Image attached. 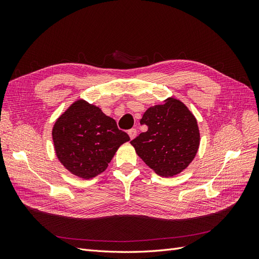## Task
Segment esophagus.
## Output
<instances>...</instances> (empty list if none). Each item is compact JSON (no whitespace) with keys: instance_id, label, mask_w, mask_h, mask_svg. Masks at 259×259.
<instances>
[{"instance_id":"1","label":"esophagus","mask_w":259,"mask_h":259,"mask_svg":"<svg viewBox=\"0 0 259 259\" xmlns=\"http://www.w3.org/2000/svg\"><path fill=\"white\" fill-rule=\"evenodd\" d=\"M128 135L131 137V139H134L137 136V130L136 128H132L128 131Z\"/></svg>"}]
</instances>
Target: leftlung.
<instances>
[{
  "mask_svg": "<svg viewBox=\"0 0 259 259\" xmlns=\"http://www.w3.org/2000/svg\"><path fill=\"white\" fill-rule=\"evenodd\" d=\"M140 124H146L148 131L131 144L156 174L171 177L192 162L200 146V132L197 119L182 101L169 97L163 105L150 107Z\"/></svg>",
  "mask_w": 259,
  "mask_h": 259,
  "instance_id": "obj_1",
  "label": "left lung"
}]
</instances>
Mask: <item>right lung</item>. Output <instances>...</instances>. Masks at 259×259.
<instances>
[{"instance_id":"right-lung-1","label":"right lung","mask_w":259,"mask_h":259,"mask_svg":"<svg viewBox=\"0 0 259 259\" xmlns=\"http://www.w3.org/2000/svg\"><path fill=\"white\" fill-rule=\"evenodd\" d=\"M52 135L60 163L83 179L106 170L119 147L130 140L112 117L83 99L76 100L58 117Z\"/></svg>"}]
</instances>
